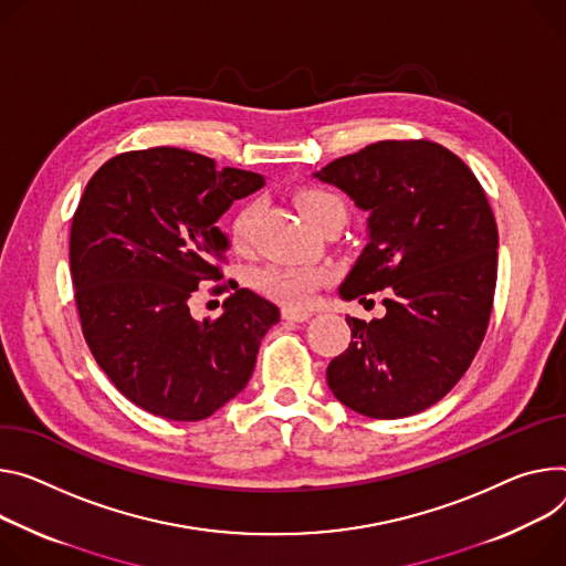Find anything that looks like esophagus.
Listing matches in <instances>:
<instances>
[{"label": "esophagus", "mask_w": 566, "mask_h": 566, "mask_svg": "<svg viewBox=\"0 0 566 566\" xmlns=\"http://www.w3.org/2000/svg\"><path fill=\"white\" fill-rule=\"evenodd\" d=\"M312 318V312L306 310H291V306H284L282 310V321H289V323H304Z\"/></svg>", "instance_id": "esophagus-1"}]
</instances>
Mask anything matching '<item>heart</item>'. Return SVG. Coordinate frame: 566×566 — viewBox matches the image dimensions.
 Wrapping results in <instances>:
<instances>
[{
	"mask_svg": "<svg viewBox=\"0 0 566 566\" xmlns=\"http://www.w3.org/2000/svg\"><path fill=\"white\" fill-rule=\"evenodd\" d=\"M300 214L314 228H321L336 212H345L338 196L321 187H304L295 193ZM256 219V205L245 202L230 223V241L237 250H245L252 239V226ZM325 282V271L297 264H271L254 273V286L266 297L286 306H306L312 302L316 289Z\"/></svg>",
	"mask_w": 566,
	"mask_h": 566,
	"instance_id": "1",
	"label": "heart"
}]
</instances>
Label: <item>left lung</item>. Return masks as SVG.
<instances>
[{
	"label": "left lung",
	"mask_w": 566,
	"mask_h": 566,
	"mask_svg": "<svg viewBox=\"0 0 566 566\" xmlns=\"http://www.w3.org/2000/svg\"><path fill=\"white\" fill-rule=\"evenodd\" d=\"M316 176L370 212V243L340 297L386 293L384 318L347 316L352 340L327 366V384L366 418L416 416L468 373L488 332L499 248L488 196L429 139L375 142Z\"/></svg>",
	"instance_id": "left-lung-1"
}]
</instances>
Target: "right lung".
I'll list each match as a JSON object with an SVG mask.
<instances>
[{
  "instance_id": "obj_1",
  "label": "right lung",
  "mask_w": 566,
  "mask_h": 566,
  "mask_svg": "<svg viewBox=\"0 0 566 566\" xmlns=\"http://www.w3.org/2000/svg\"><path fill=\"white\" fill-rule=\"evenodd\" d=\"M264 185L198 153L156 146L111 158L72 219L70 269L85 343L115 388L148 413L196 422L239 395L280 310L234 289L219 318L196 321L191 297L219 282L230 205Z\"/></svg>"
}]
</instances>
